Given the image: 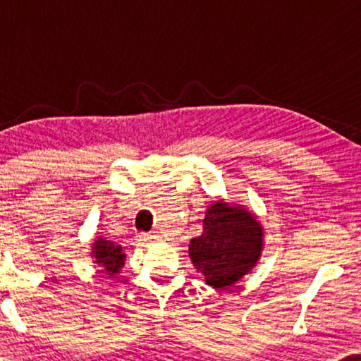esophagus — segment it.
I'll use <instances>...</instances> for the list:
<instances>
[{"mask_svg":"<svg viewBox=\"0 0 361 361\" xmlns=\"http://www.w3.org/2000/svg\"><path fill=\"white\" fill-rule=\"evenodd\" d=\"M140 238L145 240V241L156 240V231H147V233H140Z\"/></svg>","mask_w":361,"mask_h":361,"instance_id":"obj_1","label":"esophagus"}]
</instances>
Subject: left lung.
<instances>
[{
	"mask_svg": "<svg viewBox=\"0 0 361 361\" xmlns=\"http://www.w3.org/2000/svg\"><path fill=\"white\" fill-rule=\"evenodd\" d=\"M263 230L250 212L216 202L207 210L204 233L190 240L192 263L207 284L225 288L238 281L259 258Z\"/></svg>",
	"mask_w": 361,
	"mask_h": 361,
	"instance_id": "obj_1",
	"label": "left lung"
}]
</instances>
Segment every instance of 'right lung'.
<instances>
[{
  "instance_id": "add662e5",
  "label": "right lung",
  "mask_w": 361,
  "mask_h": 361,
  "mask_svg": "<svg viewBox=\"0 0 361 361\" xmlns=\"http://www.w3.org/2000/svg\"><path fill=\"white\" fill-rule=\"evenodd\" d=\"M95 251L93 256L97 258V263L103 266V271L108 274H116L123 264H125V255H123V248L120 245L106 241L105 238H100L95 241Z\"/></svg>"
}]
</instances>
